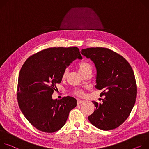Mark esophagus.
I'll use <instances>...</instances> for the list:
<instances>
[{
	"label": "esophagus",
	"mask_w": 149,
	"mask_h": 149,
	"mask_svg": "<svg viewBox=\"0 0 149 149\" xmlns=\"http://www.w3.org/2000/svg\"><path fill=\"white\" fill-rule=\"evenodd\" d=\"M83 102H84V101L81 100H77V105H80Z\"/></svg>",
	"instance_id": "esophagus-1"
}]
</instances>
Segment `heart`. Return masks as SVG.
<instances>
[{"instance_id": "b5f03b06", "label": "heart", "mask_w": 149, "mask_h": 149, "mask_svg": "<svg viewBox=\"0 0 149 149\" xmlns=\"http://www.w3.org/2000/svg\"><path fill=\"white\" fill-rule=\"evenodd\" d=\"M78 69H79V72L84 76L85 74L89 73V72H92V70H93V67L91 63H89V62L87 61H84L81 62L78 65ZM68 72L69 70L68 69H66L64 70L63 73V78H65L67 77L68 74ZM74 93L77 96H82L84 95V92L83 91H81L80 89H76L74 91Z\"/></svg>"}]
</instances>
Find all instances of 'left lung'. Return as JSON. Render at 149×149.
I'll list each match as a JSON object with an SVG mask.
<instances>
[{
  "mask_svg": "<svg viewBox=\"0 0 149 149\" xmlns=\"http://www.w3.org/2000/svg\"><path fill=\"white\" fill-rule=\"evenodd\" d=\"M96 69L95 88L102 90V103L92 101L95 110L88 117L91 123L105 131L116 128L128 117L137 97L134 74L128 62L121 56L106 48L81 49Z\"/></svg>",
  "mask_w": 149,
  "mask_h": 149,
  "instance_id": "1",
  "label": "left lung"
}]
</instances>
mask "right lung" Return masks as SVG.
I'll list each match as a JSON object with an SVG mask.
<instances>
[{
  "label": "right lung",
  "mask_w": 149,
  "mask_h": 149,
  "mask_svg": "<svg viewBox=\"0 0 149 149\" xmlns=\"http://www.w3.org/2000/svg\"><path fill=\"white\" fill-rule=\"evenodd\" d=\"M82 59L76 47H54L29 57L20 70L18 101L27 120L37 129L53 133L61 128L77 105L71 96L53 100L52 95L63 73L76 59Z\"/></svg>",
  "instance_id": "right-lung-1"
}]
</instances>
